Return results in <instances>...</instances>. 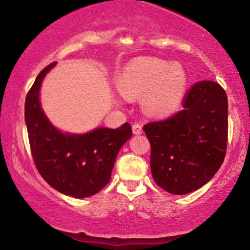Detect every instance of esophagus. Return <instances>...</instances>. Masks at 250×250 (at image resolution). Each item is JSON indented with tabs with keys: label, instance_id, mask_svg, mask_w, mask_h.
Listing matches in <instances>:
<instances>
[{
	"label": "esophagus",
	"instance_id": "1",
	"mask_svg": "<svg viewBox=\"0 0 250 250\" xmlns=\"http://www.w3.org/2000/svg\"><path fill=\"white\" fill-rule=\"evenodd\" d=\"M132 131L134 134H141L142 133V125L139 124V123H135V124H133L132 126Z\"/></svg>",
	"mask_w": 250,
	"mask_h": 250
}]
</instances>
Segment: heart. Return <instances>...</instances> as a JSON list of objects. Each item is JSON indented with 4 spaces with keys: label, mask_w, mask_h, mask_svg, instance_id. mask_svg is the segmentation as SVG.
<instances>
[{
    "label": "heart",
    "mask_w": 250,
    "mask_h": 250,
    "mask_svg": "<svg viewBox=\"0 0 250 250\" xmlns=\"http://www.w3.org/2000/svg\"><path fill=\"white\" fill-rule=\"evenodd\" d=\"M187 85V74L180 64L157 58H139L123 70L118 88L127 99L143 98V109L153 117L175 110Z\"/></svg>",
    "instance_id": "heart-1"
}]
</instances>
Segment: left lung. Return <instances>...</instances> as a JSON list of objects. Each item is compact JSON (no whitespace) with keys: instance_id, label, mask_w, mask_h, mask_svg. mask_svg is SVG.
<instances>
[{"instance_id":"left-lung-1","label":"left lung","mask_w":250,"mask_h":250,"mask_svg":"<svg viewBox=\"0 0 250 250\" xmlns=\"http://www.w3.org/2000/svg\"><path fill=\"white\" fill-rule=\"evenodd\" d=\"M151 146L155 182L167 192L186 194L205 186L223 164L228 145V97L213 81L191 86L183 109L143 126Z\"/></svg>"}]
</instances>
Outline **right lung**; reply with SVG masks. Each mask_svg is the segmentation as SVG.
<instances>
[{
	"label": "right lung",
	"mask_w": 250,
	"mask_h": 250,
	"mask_svg": "<svg viewBox=\"0 0 250 250\" xmlns=\"http://www.w3.org/2000/svg\"><path fill=\"white\" fill-rule=\"evenodd\" d=\"M49 64L27 93L25 122L37 170L53 189L75 198L91 197L107 186L116 157L132 136L128 123L112 129L99 127L85 134L62 133L51 124L40 102V88Z\"/></svg>",
	"instance_id": "obj_1"
}]
</instances>
